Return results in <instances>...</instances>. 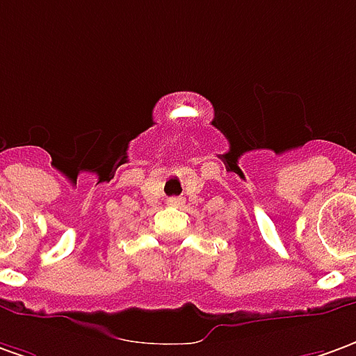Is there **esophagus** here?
Masks as SVG:
<instances>
[{"instance_id": "esophagus-1", "label": "esophagus", "mask_w": 356, "mask_h": 356, "mask_svg": "<svg viewBox=\"0 0 356 356\" xmlns=\"http://www.w3.org/2000/svg\"><path fill=\"white\" fill-rule=\"evenodd\" d=\"M168 203H170V205H174V207H182L184 200L182 197H170V200H168Z\"/></svg>"}]
</instances>
